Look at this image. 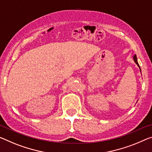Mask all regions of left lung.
<instances>
[{
	"label": "left lung",
	"instance_id": "obj_1",
	"mask_svg": "<svg viewBox=\"0 0 152 152\" xmlns=\"http://www.w3.org/2000/svg\"><path fill=\"white\" fill-rule=\"evenodd\" d=\"M133 59H134V61L135 62V63H136V64H137V65H138V66L139 67V69H140V71H141V68H140L139 63H138V62H137V56H136V55H134V56H133Z\"/></svg>",
	"mask_w": 152,
	"mask_h": 152
}]
</instances>
